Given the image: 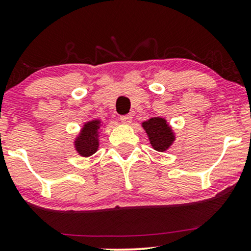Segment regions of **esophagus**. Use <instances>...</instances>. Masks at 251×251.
I'll return each instance as SVG.
<instances>
[{
    "label": "esophagus",
    "instance_id": "34e87169",
    "mask_svg": "<svg viewBox=\"0 0 251 251\" xmlns=\"http://www.w3.org/2000/svg\"><path fill=\"white\" fill-rule=\"evenodd\" d=\"M120 120H122L123 124H126V125H128V124L132 123V116H131V114H125V116L120 117Z\"/></svg>",
    "mask_w": 251,
    "mask_h": 251
}]
</instances>
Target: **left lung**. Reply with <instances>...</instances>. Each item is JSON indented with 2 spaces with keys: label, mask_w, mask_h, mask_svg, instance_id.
Returning <instances> with one entry per match:
<instances>
[{
  "label": "left lung",
  "mask_w": 251,
  "mask_h": 251,
  "mask_svg": "<svg viewBox=\"0 0 251 251\" xmlns=\"http://www.w3.org/2000/svg\"><path fill=\"white\" fill-rule=\"evenodd\" d=\"M152 149L158 152H165L176 140V133L165 118L154 117L142 123Z\"/></svg>",
  "instance_id": "8db88e82"
}]
</instances>
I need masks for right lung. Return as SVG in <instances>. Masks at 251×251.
I'll list each match as a JSON object with an SVG mask.
<instances>
[{"label": "right lung", "mask_w": 251, "mask_h": 251, "mask_svg": "<svg viewBox=\"0 0 251 251\" xmlns=\"http://www.w3.org/2000/svg\"><path fill=\"white\" fill-rule=\"evenodd\" d=\"M105 127V123L100 119H93L86 122L81 129L74 138L73 145L76 153L81 157H91L99 149L100 133Z\"/></svg>", "instance_id": "add662e5"}]
</instances>
